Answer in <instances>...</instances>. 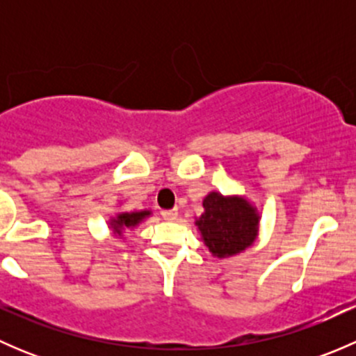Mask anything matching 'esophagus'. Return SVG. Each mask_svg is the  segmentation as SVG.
<instances>
[{"label":"esophagus","instance_id":"1","mask_svg":"<svg viewBox=\"0 0 356 356\" xmlns=\"http://www.w3.org/2000/svg\"><path fill=\"white\" fill-rule=\"evenodd\" d=\"M161 217L168 222H174V220H177L179 213H177V210H163L161 211Z\"/></svg>","mask_w":356,"mask_h":356}]
</instances>
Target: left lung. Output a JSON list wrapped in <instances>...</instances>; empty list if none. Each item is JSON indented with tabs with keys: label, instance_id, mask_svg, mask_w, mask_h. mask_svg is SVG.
<instances>
[{
	"label": "left lung",
	"instance_id": "8db88e82",
	"mask_svg": "<svg viewBox=\"0 0 356 356\" xmlns=\"http://www.w3.org/2000/svg\"><path fill=\"white\" fill-rule=\"evenodd\" d=\"M203 208V213L195 218V225L213 257H234L257 241L260 213L246 196L210 191L204 196Z\"/></svg>",
	"mask_w": 356,
	"mask_h": 356
}]
</instances>
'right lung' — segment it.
I'll use <instances>...</instances> for the list:
<instances>
[{
	"label": "right lung",
	"mask_w": 356,
	"mask_h": 356,
	"mask_svg": "<svg viewBox=\"0 0 356 356\" xmlns=\"http://www.w3.org/2000/svg\"><path fill=\"white\" fill-rule=\"evenodd\" d=\"M152 210H134V211H117L108 218V229L118 239H124L125 234L141 225L148 217H152Z\"/></svg>",
	"instance_id": "1"
}]
</instances>
